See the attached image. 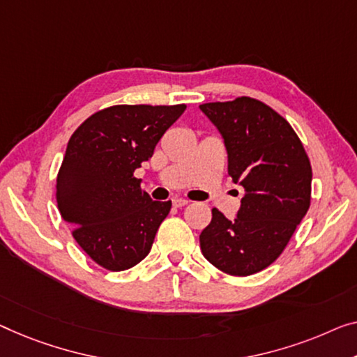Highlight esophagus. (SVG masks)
<instances>
[{
  "label": "esophagus",
  "instance_id": "1",
  "mask_svg": "<svg viewBox=\"0 0 357 357\" xmlns=\"http://www.w3.org/2000/svg\"><path fill=\"white\" fill-rule=\"evenodd\" d=\"M189 202L185 199H173V206H176V208H183V206L188 205Z\"/></svg>",
  "mask_w": 357,
  "mask_h": 357
}]
</instances>
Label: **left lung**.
Returning a JSON list of instances; mask_svg holds the SVG:
<instances>
[{
    "mask_svg": "<svg viewBox=\"0 0 357 357\" xmlns=\"http://www.w3.org/2000/svg\"><path fill=\"white\" fill-rule=\"evenodd\" d=\"M200 110L225 139L227 173L245 189L234 221L211 210L202 253L222 273L252 275L280 257L310 210L311 162L289 121L261 100L242 96Z\"/></svg>",
    "mask_w": 357,
    "mask_h": 357,
    "instance_id": "1",
    "label": "left lung"
}]
</instances>
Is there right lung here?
I'll return each instance as SVG.
<instances>
[{
    "label": "right lung",
    "mask_w": 357,
    "mask_h": 357,
    "mask_svg": "<svg viewBox=\"0 0 357 357\" xmlns=\"http://www.w3.org/2000/svg\"><path fill=\"white\" fill-rule=\"evenodd\" d=\"M184 110V104L112 105L88 116L68 139L57 206L78 245L104 269H130L151 252L172 200H152L135 169Z\"/></svg>",
    "instance_id": "obj_1"
}]
</instances>
